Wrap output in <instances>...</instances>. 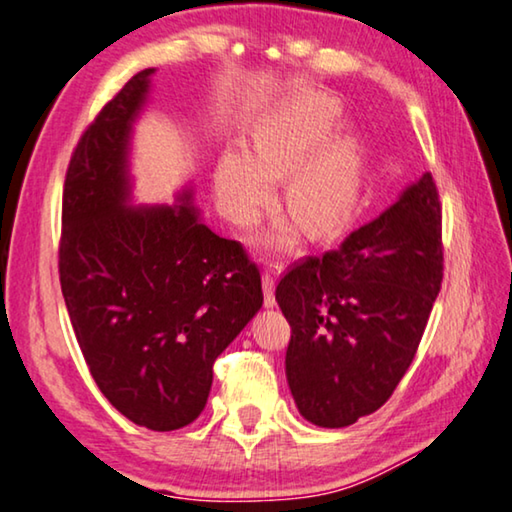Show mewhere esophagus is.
I'll list each match as a JSON object with an SVG mask.
<instances>
[{"instance_id":"esophagus-1","label":"esophagus","mask_w":512,"mask_h":512,"mask_svg":"<svg viewBox=\"0 0 512 512\" xmlns=\"http://www.w3.org/2000/svg\"><path fill=\"white\" fill-rule=\"evenodd\" d=\"M262 289H264V307H273L275 305V278L273 273H264L262 275Z\"/></svg>"}]
</instances>
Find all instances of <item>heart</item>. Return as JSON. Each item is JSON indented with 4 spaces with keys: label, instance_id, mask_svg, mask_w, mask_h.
Instances as JSON below:
<instances>
[{
    "label": "heart",
    "instance_id": "b5f03b06",
    "mask_svg": "<svg viewBox=\"0 0 512 512\" xmlns=\"http://www.w3.org/2000/svg\"><path fill=\"white\" fill-rule=\"evenodd\" d=\"M342 104L328 95H300L257 127L253 148H230L214 173L216 198L232 223L250 225L273 198V182L287 180V207L314 234H328L351 216L362 180L360 143L335 134ZM303 237L298 218H278L259 246L291 253Z\"/></svg>",
    "mask_w": 512,
    "mask_h": 512
}]
</instances>
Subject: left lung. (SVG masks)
Wrapping results in <instances>:
<instances>
[{
    "label": "left lung",
    "instance_id": "8db88e82",
    "mask_svg": "<svg viewBox=\"0 0 512 512\" xmlns=\"http://www.w3.org/2000/svg\"><path fill=\"white\" fill-rule=\"evenodd\" d=\"M440 232V200L424 173L337 250L280 280L275 300L291 326L287 383L314 426H351L392 396L440 294Z\"/></svg>",
    "mask_w": 512,
    "mask_h": 512
}]
</instances>
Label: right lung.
I'll return each instance as SVG.
<instances>
[{
    "mask_svg": "<svg viewBox=\"0 0 512 512\" xmlns=\"http://www.w3.org/2000/svg\"><path fill=\"white\" fill-rule=\"evenodd\" d=\"M154 68L127 81L86 129L63 186L61 291L91 376L120 415L177 431L205 410L214 362L264 303L237 241L193 205H134L132 139Z\"/></svg>",
    "mask_w": 512,
    "mask_h": 512,
    "instance_id": "add662e5",
    "label": "right lung"
}]
</instances>
